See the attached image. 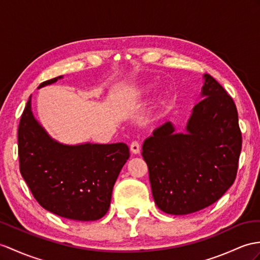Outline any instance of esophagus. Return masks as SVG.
I'll return each mask as SVG.
<instances>
[{
    "label": "esophagus",
    "instance_id": "1",
    "mask_svg": "<svg viewBox=\"0 0 260 260\" xmlns=\"http://www.w3.org/2000/svg\"><path fill=\"white\" fill-rule=\"evenodd\" d=\"M130 150L132 153H135V154L140 153V144H139L138 141H134L130 145Z\"/></svg>",
    "mask_w": 260,
    "mask_h": 260
}]
</instances>
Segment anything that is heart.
<instances>
[{
    "label": "heart",
    "instance_id": "heart-1",
    "mask_svg": "<svg viewBox=\"0 0 260 260\" xmlns=\"http://www.w3.org/2000/svg\"><path fill=\"white\" fill-rule=\"evenodd\" d=\"M151 90L150 86H142L141 88H139V93H147Z\"/></svg>",
    "mask_w": 260,
    "mask_h": 260
}]
</instances>
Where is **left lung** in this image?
<instances>
[{
  "label": "left lung",
  "instance_id": "obj_1",
  "mask_svg": "<svg viewBox=\"0 0 260 260\" xmlns=\"http://www.w3.org/2000/svg\"><path fill=\"white\" fill-rule=\"evenodd\" d=\"M202 99L185 132L170 121L147 138L142 156L152 195L161 211L186 215L219 200L236 179L242 132L234 100L211 75L203 76Z\"/></svg>",
  "mask_w": 260,
  "mask_h": 260
}]
</instances>
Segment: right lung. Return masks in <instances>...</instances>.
Masks as SVG:
<instances>
[{
    "mask_svg": "<svg viewBox=\"0 0 260 260\" xmlns=\"http://www.w3.org/2000/svg\"><path fill=\"white\" fill-rule=\"evenodd\" d=\"M61 78L44 81L39 89ZM17 142L21 174L42 207L74 220L105 216L113 185L130 156L128 145L60 143L35 119L30 97L18 125Z\"/></svg>",
    "mask_w": 260,
    "mask_h": 260,
    "instance_id": "add662e5",
    "label": "right lung"
}]
</instances>
